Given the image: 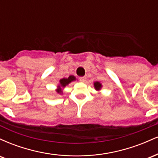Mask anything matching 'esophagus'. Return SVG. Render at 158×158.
<instances>
[{
    "label": "esophagus",
    "instance_id": "1",
    "mask_svg": "<svg viewBox=\"0 0 158 158\" xmlns=\"http://www.w3.org/2000/svg\"><path fill=\"white\" fill-rule=\"evenodd\" d=\"M80 81H81V82H85L86 81V77H80Z\"/></svg>",
    "mask_w": 158,
    "mask_h": 158
}]
</instances>
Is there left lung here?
<instances>
[{"instance_id":"left-lung-1","label":"left lung","mask_w":158,"mask_h":158,"mask_svg":"<svg viewBox=\"0 0 158 158\" xmlns=\"http://www.w3.org/2000/svg\"><path fill=\"white\" fill-rule=\"evenodd\" d=\"M94 88H95V90H97V91H99V90L102 89V85L101 84L99 81H95V82L94 83Z\"/></svg>"}]
</instances>
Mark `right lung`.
Returning <instances> with one entry per match:
<instances>
[{"mask_svg": "<svg viewBox=\"0 0 158 158\" xmlns=\"http://www.w3.org/2000/svg\"><path fill=\"white\" fill-rule=\"evenodd\" d=\"M76 80H77V78L74 77L73 75L69 76L68 78H63V79H61L60 80H59V83L58 84L57 87H56V93L59 94V95H62L63 89H64L65 87L68 86V85L70 84V83H71L72 81Z\"/></svg>", "mask_w": 158, "mask_h": 158, "instance_id": "right-lung-1", "label": "right lung"}]
</instances>
